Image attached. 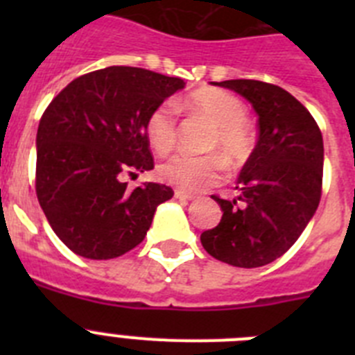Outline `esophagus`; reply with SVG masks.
Listing matches in <instances>:
<instances>
[{"label": "esophagus", "mask_w": 355, "mask_h": 355, "mask_svg": "<svg viewBox=\"0 0 355 355\" xmlns=\"http://www.w3.org/2000/svg\"><path fill=\"white\" fill-rule=\"evenodd\" d=\"M174 197H175V199H178V200H184V202H188V200L196 199V197H193L192 193L184 192V190H180V188H178V190H175V192H174Z\"/></svg>", "instance_id": "34e87169"}]
</instances>
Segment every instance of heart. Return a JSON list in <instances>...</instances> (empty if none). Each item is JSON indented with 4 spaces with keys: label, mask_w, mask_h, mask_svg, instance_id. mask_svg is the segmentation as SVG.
I'll list each match as a JSON object with an SVG mask.
<instances>
[{
    "label": "heart",
    "mask_w": 355,
    "mask_h": 355,
    "mask_svg": "<svg viewBox=\"0 0 355 355\" xmlns=\"http://www.w3.org/2000/svg\"><path fill=\"white\" fill-rule=\"evenodd\" d=\"M190 114L208 119L213 124L208 147L220 150L229 165H238L249 156L252 137L245 122V106L233 94L220 89H200L183 101ZM146 135L150 146L165 155L174 149L178 140V122L172 103L156 106L146 121ZM224 162L220 156H192L178 153L158 167L159 180L187 192H199L220 183L224 178Z\"/></svg>",
    "instance_id": "heart-1"
}]
</instances>
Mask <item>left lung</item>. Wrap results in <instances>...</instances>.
<instances>
[{
  "mask_svg": "<svg viewBox=\"0 0 355 355\" xmlns=\"http://www.w3.org/2000/svg\"><path fill=\"white\" fill-rule=\"evenodd\" d=\"M258 114L259 137L236 181L238 196L220 205L218 225L200 234L209 256L240 268L281 258L315 215L322 197L324 139L306 106L277 85L227 80Z\"/></svg>",
  "mask_w": 355,
  "mask_h": 355,
  "instance_id": "left-lung-1",
  "label": "left lung"
}]
</instances>
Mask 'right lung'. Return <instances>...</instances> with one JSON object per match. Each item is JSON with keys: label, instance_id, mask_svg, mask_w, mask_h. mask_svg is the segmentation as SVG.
<instances>
[{"label": "right lung", "instance_id": "obj_1", "mask_svg": "<svg viewBox=\"0 0 355 355\" xmlns=\"http://www.w3.org/2000/svg\"><path fill=\"white\" fill-rule=\"evenodd\" d=\"M181 89V78L112 65L76 78L49 103L37 130V199L74 254H126L146 238L156 208L174 196L158 183L130 190L121 175L155 167L146 121Z\"/></svg>", "mask_w": 355, "mask_h": 355}]
</instances>
